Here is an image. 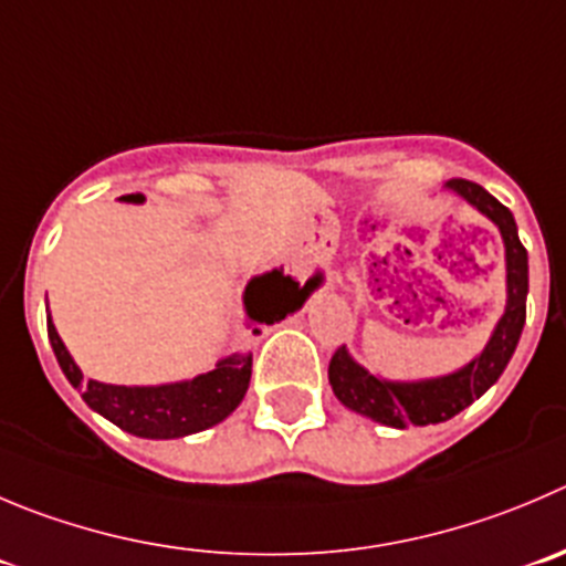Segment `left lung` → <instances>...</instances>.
Returning a JSON list of instances; mask_svg holds the SVG:
<instances>
[{"mask_svg": "<svg viewBox=\"0 0 566 566\" xmlns=\"http://www.w3.org/2000/svg\"><path fill=\"white\" fill-rule=\"evenodd\" d=\"M455 193L472 202L481 213H486L500 228L505 241V283H509V303H505L503 319L494 327L492 338L483 347L472 364L444 378L417 380V384H391V380L375 378L364 367H358L347 355V349L338 347L327 367L333 395L353 411L375 419L389 428H408V424H436L448 422L459 411H464L470 402H475L494 380L503 375L505 364L514 355L520 342L522 325H525V297H528V250L522 247L516 235V222L509 208L492 197L478 182L453 177L448 182Z\"/></svg>", "mask_w": 566, "mask_h": 566, "instance_id": "1", "label": "left lung"}]
</instances>
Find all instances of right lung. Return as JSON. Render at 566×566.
I'll return each instance as SVG.
<instances>
[{
    "mask_svg": "<svg viewBox=\"0 0 566 566\" xmlns=\"http://www.w3.org/2000/svg\"><path fill=\"white\" fill-rule=\"evenodd\" d=\"M316 283L319 277L300 286L297 280L277 269L261 274V277H252L244 292L247 316L272 325L297 311ZM46 333H50L63 375L83 395V400L113 424L133 436H142V439H180V436L213 428L239 408L247 395V386H250L252 353L247 349L224 355L217 369L197 375L193 380H182V384L111 386L99 384V380H83V373L52 325V316H46Z\"/></svg>",
    "mask_w": 566,
    "mask_h": 566,
    "instance_id": "right-lung-1",
    "label": "right lung"
}]
</instances>
